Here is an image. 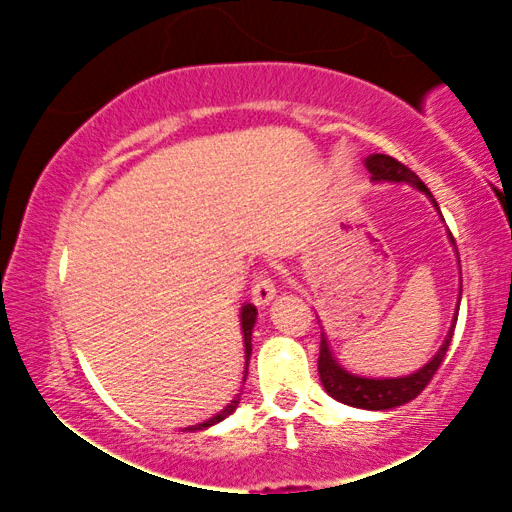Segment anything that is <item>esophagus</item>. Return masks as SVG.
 I'll use <instances>...</instances> for the list:
<instances>
[{"instance_id": "esophagus-1", "label": "esophagus", "mask_w": 512, "mask_h": 512, "mask_svg": "<svg viewBox=\"0 0 512 512\" xmlns=\"http://www.w3.org/2000/svg\"><path fill=\"white\" fill-rule=\"evenodd\" d=\"M274 296H276V284L272 276H269V272H257L255 281H252V303H255L257 308H264V305H269V301H272Z\"/></svg>"}]
</instances>
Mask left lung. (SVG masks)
<instances>
[{"mask_svg":"<svg viewBox=\"0 0 512 512\" xmlns=\"http://www.w3.org/2000/svg\"><path fill=\"white\" fill-rule=\"evenodd\" d=\"M366 168L370 170L375 182H411L416 190L426 192L431 197V202L436 204L428 187L421 182L419 175L414 170L399 163L397 158L385 156V154H373L366 158ZM438 209V204H436ZM452 240V236H450ZM455 243V240H452ZM462 296V293H460ZM460 310V305H457ZM457 322V315H455ZM452 332H455V325L450 327L448 337H445L443 346L438 349V354L426 363L424 368L416 370V373L404 375V378H383V380H375V378H361V375L349 373L334 361L330 346H327L325 334H322V342H320V358H317V373H320L322 387L327 390V395H332L334 399H339L342 404H349V407H358V409H392V407H402V404L411 402L414 397H419L424 392V387L431 383L436 370L443 363L445 351H448Z\"/></svg>","mask_w":512,"mask_h":512,"instance_id":"left-lung-1","label":"left lung"}]
</instances>
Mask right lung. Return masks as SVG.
<instances>
[{
  "label": "right lung",
  "mask_w": 512,
  "mask_h": 512,
  "mask_svg": "<svg viewBox=\"0 0 512 512\" xmlns=\"http://www.w3.org/2000/svg\"><path fill=\"white\" fill-rule=\"evenodd\" d=\"M255 320H257V308H255V305H250V303L243 305V310H240V327H243V339H245V361H250V354H252V327H255ZM245 373H248V370H245ZM238 399H240V395L233 399V402L228 404L226 409L219 411V414H216L214 419L204 421V424L190 426V428H187V431H202V428H209V426L219 424V421L226 419L228 414H233V411H236Z\"/></svg>",
  "instance_id": "add662e5"
}]
</instances>
